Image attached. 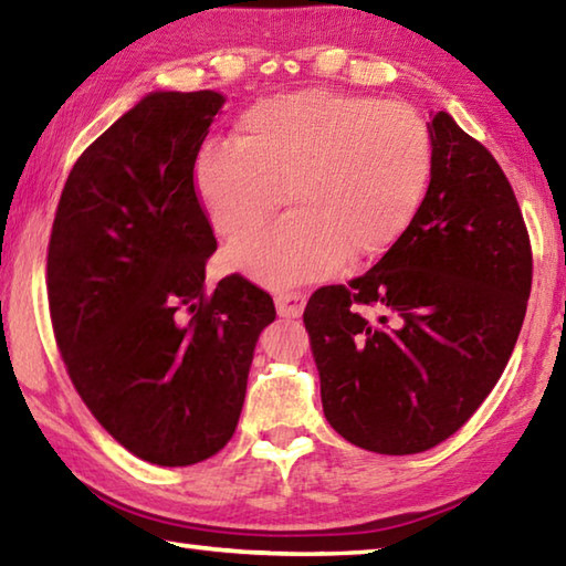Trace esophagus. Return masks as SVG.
I'll return each mask as SVG.
<instances>
[{
  "label": "esophagus",
  "mask_w": 566,
  "mask_h": 566,
  "mask_svg": "<svg viewBox=\"0 0 566 566\" xmlns=\"http://www.w3.org/2000/svg\"><path fill=\"white\" fill-rule=\"evenodd\" d=\"M274 304H276V312H280V317L296 319V317H302V312H304L306 294L304 292H276Z\"/></svg>",
  "instance_id": "34e87169"
}]
</instances>
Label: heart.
I'll return each mask as SVG.
<instances>
[{
	"instance_id": "heart-1",
	"label": "heart",
	"mask_w": 566,
	"mask_h": 566,
	"mask_svg": "<svg viewBox=\"0 0 566 566\" xmlns=\"http://www.w3.org/2000/svg\"><path fill=\"white\" fill-rule=\"evenodd\" d=\"M432 134L405 102L302 90L249 104L234 139L197 151L195 185L209 222L242 239L276 209L282 222L227 252L264 284H296L397 242L424 197Z\"/></svg>"
}]
</instances>
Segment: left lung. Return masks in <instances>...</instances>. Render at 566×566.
Masks as SVG:
<instances>
[{
    "mask_svg": "<svg viewBox=\"0 0 566 566\" xmlns=\"http://www.w3.org/2000/svg\"><path fill=\"white\" fill-rule=\"evenodd\" d=\"M429 134L432 179L409 227L367 274L322 286L304 310L324 417L377 454L427 452L474 415L532 292L530 232L502 167L447 112Z\"/></svg>",
    "mask_w": 566,
    "mask_h": 566,
    "instance_id": "1",
    "label": "left lung"
}]
</instances>
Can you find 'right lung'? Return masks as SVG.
Here are the masks:
<instances>
[{"mask_svg":"<svg viewBox=\"0 0 566 566\" xmlns=\"http://www.w3.org/2000/svg\"><path fill=\"white\" fill-rule=\"evenodd\" d=\"M219 92H151L72 167L46 249L56 347L94 419L157 467L214 457L276 312L242 274L207 292L217 239L195 159Z\"/></svg>","mask_w":566,"mask_h":566,"instance_id":"obj_1","label":"right lung"}]
</instances>
